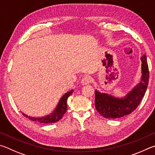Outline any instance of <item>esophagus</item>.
<instances>
[{"label": "esophagus", "mask_w": 155, "mask_h": 155, "mask_svg": "<svg viewBox=\"0 0 155 155\" xmlns=\"http://www.w3.org/2000/svg\"><path fill=\"white\" fill-rule=\"evenodd\" d=\"M91 82V76L86 75V76H84V77L82 79V80H81V84H82V85H87Z\"/></svg>", "instance_id": "34e87169"}]
</instances>
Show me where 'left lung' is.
I'll return each mask as SVG.
<instances>
[{"label":"left lung","instance_id":"8db88e82","mask_svg":"<svg viewBox=\"0 0 155 155\" xmlns=\"http://www.w3.org/2000/svg\"><path fill=\"white\" fill-rule=\"evenodd\" d=\"M140 82L135 86L125 96L116 97L105 93L95 91V107L100 114L106 118H119L128 115L140 104L148 87L149 71L146 56L141 57Z\"/></svg>","mask_w":155,"mask_h":155}]
</instances>
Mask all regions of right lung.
<instances>
[{
  "label": "right lung",
  "instance_id": "right-lung-1",
  "mask_svg": "<svg viewBox=\"0 0 155 155\" xmlns=\"http://www.w3.org/2000/svg\"><path fill=\"white\" fill-rule=\"evenodd\" d=\"M73 90H71L68 91L67 93H65L63 96H62L58 104H57L56 107L52 112L49 114L48 115H46L44 116H41V117H33V116H28L26 114L22 113L21 114L25 116V117L28 118L30 120L32 121L38 122V123H43V124H50V123H54L58 122V120H61L62 118V116L67 112V101L68 97H69L71 94L73 93Z\"/></svg>",
  "mask_w": 155,
  "mask_h": 155
}]
</instances>
